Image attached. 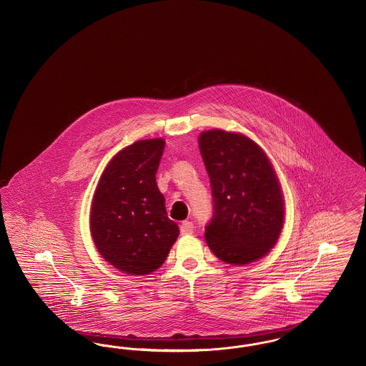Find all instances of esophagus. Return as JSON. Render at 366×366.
<instances>
[{"label":"esophagus","mask_w":366,"mask_h":366,"mask_svg":"<svg viewBox=\"0 0 366 366\" xmlns=\"http://www.w3.org/2000/svg\"><path fill=\"white\" fill-rule=\"evenodd\" d=\"M193 224H192L191 221H184L182 224H181V227H179V230H181V234L182 236H188V234H192L193 233Z\"/></svg>","instance_id":"obj_1"}]
</instances>
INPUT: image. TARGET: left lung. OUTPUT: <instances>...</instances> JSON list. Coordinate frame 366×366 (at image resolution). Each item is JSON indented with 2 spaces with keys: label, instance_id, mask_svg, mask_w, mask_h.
<instances>
[{
  "label": "left lung",
  "instance_id": "1",
  "mask_svg": "<svg viewBox=\"0 0 366 366\" xmlns=\"http://www.w3.org/2000/svg\"><path fill=\"white\" fill-rule=\"evenodd\" d=\"M209 177L212 217L209 249L230 264H247L277 243L284 224L279 178L261 148L248 137L209 130L199 137Z\"/></svg>",
  "mask_w": 366,
  "mask_h": 366
}]
</instances>
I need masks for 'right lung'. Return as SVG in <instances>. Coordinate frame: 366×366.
<instances>
[{
	"instance_id": "add662e5",
	"label": "right lung",
	"mask_w": 366,
	"mask_h": 366,
	"mask_svg": "<svg viewBox=\"0 0 366 366\" xmlns=\"http://www.w3.org/2000/svg\"><path fill=\"white\" fill-rule=\"evenodd\" d=\"M163 148L162 139L126 147L108 163L93 196V242L105 261L126 274L157 270L179 234L157 188Z\"/></svg>"
}]
</instances>
